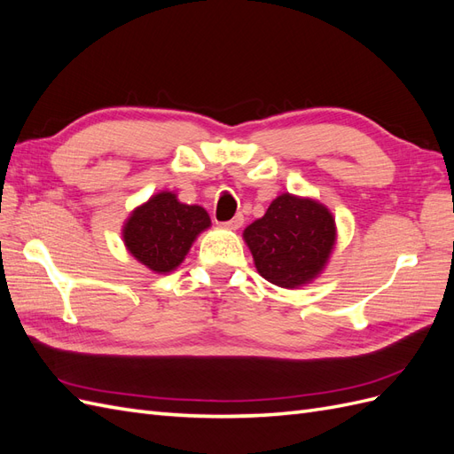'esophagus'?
Masks as SVG:
<instances>
[{
  "label": "esophagus",
  "instance_id": "esophagus-1",
  "mask_svg": "<svg viewBox=\"0 0 454 454\" xmlns=\"http://www.w3.org/2000/svg\"><path fill=\"white\" fill-rule=\"evenodd\" d=\"M242 223H244V217H242L240 214H237L235 217L229 219V222H223L222 225H223V227H227V229H239Z\"/></svg>",
  "mask_w": 454,
  "mask_h": 454
}]
</instances>
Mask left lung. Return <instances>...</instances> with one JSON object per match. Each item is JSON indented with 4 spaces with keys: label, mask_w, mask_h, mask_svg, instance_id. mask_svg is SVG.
<instances>
[{
    "label": "left lung",
    "mask_w": 454,
    "mask_h": 454,
    "mask_svg": "<svg viewBox=\"0 0 454 454\" xmlns=\"http://www.w3.org/2000/svg\"><path fill=\"white\" fill-rule=\"evenodd\" d=\"M244 240L261 277L280 287H295L324 269L335 242V219L325 206L286 193L246 227Z\"/></svg>",
    "instance_id": "left-lung-1"
}]
</instances>
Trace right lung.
<instances>
[{
	"label": "right lung",
	"mask_w": 454,
	"mask_h": 454,
	"mask_svg": "<svg viewBox=\"0 0 454 454\" xmlns=\"http://www.w3.org/2000/svg\"><path fill=\"white\" fill-rule=\"evenodd\" d=\"M210 215L200 206L177 202L174 193H159L136 208L122 229L130 254L155 272H170L182 263Z\"/></svg>",
	"instance_id": "add662e5"
}]
</instances>
